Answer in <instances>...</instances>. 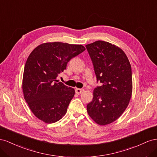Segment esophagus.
<instances>
[{"instance_id":"34e87169","label":"esophagus","mask_w":157,"mask_h":157,"mask_svg":"<svg viewBox=\"0 0 157 157\" xmlns=\"http://www.w3.org/2000/svg\"><path fill=\"white\" fill-rule=\"evenodd\" d=\"M83 91H84V90H83V89H79V88H76L75 89V93H77V94H78V95L82 93Z\"/></svg>"}]
</instances>
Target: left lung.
<instances>
[{"instance_id":"1","label":"left lung","mask_w":157,"mask_h":157,"mask_svg":"<svg viewBox=\"0 0 157 157\" xmlns=\"http://www.w3.org/2000/svg\"><path fill=\"white\" fill-rule=\"evenodd\" d=\"M86 47L97 82L102 84L94 89L87 110L97 124L105 126L117 120L128 107L132 93L131 65L122 49L109 42L97 41Z\"/></svg>"}]
</instances>
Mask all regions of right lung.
<instances>
[{
  "mask_svg": "<svg viewBox=\"0 0 157 157\" xmlns=\"http://www.w3.org/2000/svg\"><path fill=\"white\" fill-rule=\"evenodd\" d=\"M85 50L82 44L45 43L28 56L22 82L24 98L34 115L43 122L55 123L66 114L75 91L57 77L72 58Z\"/></svg>",
  "mask_w": 157,
  "mask_h": 157,
  "instance_id": "obj_1",
  "label": "right lung"
}]
</instances>
